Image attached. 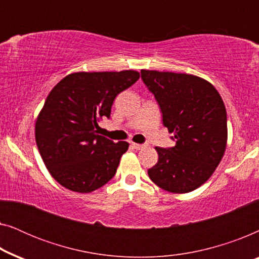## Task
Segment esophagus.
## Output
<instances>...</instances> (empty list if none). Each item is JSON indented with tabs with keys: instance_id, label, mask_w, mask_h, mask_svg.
<instances>
[{
	"instance_id": "obj_1",
	"label": "esophagus",
	"mask_w": 259,
	"mask_h": 259,
	"mask_svg": "<svg viewBox=\"0 0 259 259\" xmlns=\"http://www.w3.org/2000/svg\"><path fill=\"white\" fill-rule=\"evenodd\" d=\"M131 146L133 148H136V150H141V148L146 147V145L145 144H137V143H131Z\"/></svg>"
}]
</instances>
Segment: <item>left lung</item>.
<instances>
[{
  "mask_svg": "<svg viewBox=\"0 0 259 259\" xmlns=\"http://www.w3.org/2000/svg\"><path fill=\"white\" fill-rule=\"evenodd\" d=\"M141 79L154 94L164 126L176 140L171 148L155 147L158 162L148 177L168 192H191L213 175L226 150L223 99L213 84L191 74L141 69Z\"/></svg>",
  "mask_w": 259,
  "mask_h": 259,
  "instance_id": "left-lung-1",
  "label": "left lung"
}]
</instances>
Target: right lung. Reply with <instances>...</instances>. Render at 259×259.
Returning <instances> with one entry per match:
<instances>
[{
    "label": "right lung",
    "instance_id": "add662e5",
    "mask_svg": "<svg viewBox=\"0 0 259 259\" xmlns=\"http://www.w3.org/2000/svg\"><path fill=\"white\" fill-rule=\"evenodd\" d=\"M137 70L77 72L60 81L35 122V140L53 178L73 192L90 193L114 177L126 141L99 136L116 95L139 80Z\"/></svg>",
    "mask_w": 259,
    "mask_h": 259
}]
</instances>
